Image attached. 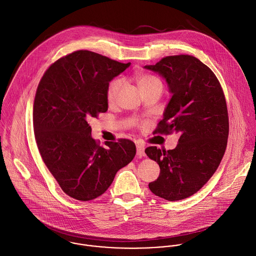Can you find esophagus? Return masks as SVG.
Returning <instances> with one entry per match:
<instances>
[{
  "mask_svg": "<svg viewBox=\"0 0 256 256\" xmlns=\"http://www.w3.org/2000/svg\"><path fill=\"white\" fill-rule=\"evenodd\" d=\"M137 156L139 158H142V156H146V154H145V146H143V145H140V144L137 145Z\"/></svg>",
  "mask_w": 256,
  "mask_h": 256,
  "instance_id": "obj_1",
  "label": "esophagus"
}]
</instances>
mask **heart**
I'll use <instances>...</instances> for the list:
<instances>
[{
	"label": "heart",
	"instance_id": "heart-1",
	"mask_svg": "<svg viewBox=\"0 0 256 256\" xmlns=\"http://www.w3.org/2000/svg\"><path fill=\"white\" fill-rule=\"evenodd\" d=\"M136 80L141 92H144L156 86H162V84L160 78L148 74H138L136 76ZM121 84L122 82L119 78H115L110 82L108 88V102L110 104L114 102V100H116Z\"/></svg>",
	"mask_w": 256,
	"mask_h": 256
}]
</instances>
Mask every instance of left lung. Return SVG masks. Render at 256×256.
<instances>
[{
	"label": "left lung",
	"instance_id": "obj_1",
	"mask_svg": "<svg viewBox=\"0 0 256 256\" xmlns=\"http://www.w3.org/2000/svg\"><path fill=\"white\" fill-rule=\"evenodd\" d=\"M144 68L162 76L172 94L154 132L180 135L174 150H145L160 168L148 188L168 201L182 200L203 187L224 156L228 136L226 98L215 74L193 56H168Z\"/></svg>",
	"mask_w": 256,
	"mask_h": 256
}]
</instances>
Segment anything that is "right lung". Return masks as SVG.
<instances>
[{
  "instance_id": "add662e5",
  "label": "right lung",
  "mask_w": 256,
  "mask_h": 256,
  "mask_svg": "<svg viewBox=\"0 0 256 256\" xmlns=\"http://www.w3.org/2000/svg\"><path fill=\"white\" fill-rule=\"evenodd\" d=\"M129 66L78 50L52 64L38 84L34 106L37 146L49 172L74 199L88 201L104 194L136 154L135 144L127 139L100 146L88 123L108 111L110 80Z\"/></svg>"
}]
</instances>
